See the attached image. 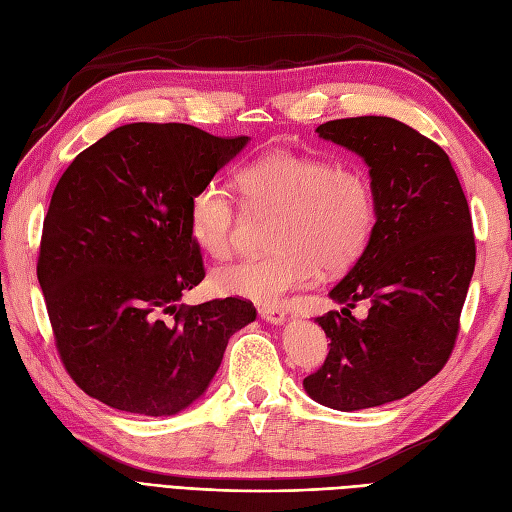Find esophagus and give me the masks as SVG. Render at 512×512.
Returning a JSON list of instances; mask_svg holds the SVG:
<instances>
[{
	"mask_svg": "<svg viewBox=\"0 0 512 512\" xmlns=\"http://www.w3.org/2000/svg\"><path fill=\"white\" fill-rule=\"evenodd\" d=\"M258 316L271 324H282L286 318V312L280 305H265V307H258Z\"/></svg>",
	"mask_w": 512,
	"mask_h": 512,
	"instance_id": "1",
	"label": "esophagus"
}]
</instances>
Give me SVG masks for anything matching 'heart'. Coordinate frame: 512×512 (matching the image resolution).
Instances as JSON below:
<instances>
[{
    "label": "heart",
    "mask_w": 512,
    "mask_h": 512,
    "mask_svg": "<svg viewBox=\"0 0 512 512\" xmlns=\"http://www.w3.org/2000/svg\"><path fill=\"white\" fill-rule=\"evenodd\" d=\"M241 190L256 209L277 211L269 256L241 260L213 275L230 297L271 303L316 280L320 267L342 271L363 254L376 228L378 205L369 177L356 166L273 149L243 166ZM192 235L215 258L235 250L239 209L220 181H207L190 205Z\"/></svg>",
    "instance_id": "b5f03b06"
}]
</instances>
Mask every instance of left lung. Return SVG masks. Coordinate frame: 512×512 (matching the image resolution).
Masks as SVG:
<instances>
[{
    "label": "left lung",
    "instance_id": "obj_1",
    "mask_svg": "<svg viewBox=\"0 0 512 512\" xmlns=\"http://www.w3.org/2000/svg\"><path fill=\"white\" fill-rule=\"evenodd\" d=\"M365 160L378 218L361 258L316 322L329 354L303 386L342 412L376 408L421 389L446 365L459 333L476 245L466 194L440 145L393 117H348L316 128ZM368 301L359 321L351 309Z\"/></svg>",
    "mask_w": 512,
    "mask_h": 512
}]
</instances>
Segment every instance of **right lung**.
Instances as JSON below:
<instances>
[{"label": "right lung", "mask_w": 512, "mask_h": 512, "mask_svg": "<svg viewBox=\"0 0 512 512\" xmlns=\"http://www.w3.org/2000/svg\"><path fill=\"white\" fill-rule=\"evenodd\" d=\"M185 123H128L81 151L55 185L38 282L70 378L115 410L170 416L207 391L239 297L179 305L203 282L194 194L247 145Z\"/></svg>", "instance_id": "obj_1"}]
</instances>
